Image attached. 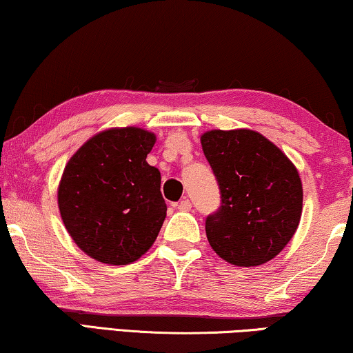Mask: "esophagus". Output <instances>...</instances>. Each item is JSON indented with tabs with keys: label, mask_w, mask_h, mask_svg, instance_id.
Here are the masks:
<instances>
[{
	"label": "esophagus",
	"mask_w": 353,
	"mask_h": 353,
	"mask_svg": "<svg viewBox=\"0 0 353 353\" xmlns=\"http://www.w3.org/2000/svg\"><path fill=\"white\" fill-rule=\"evenodd\" d=\"M175 207L181 212H189V210H191V201H189V199H183V201L178 202Z\"/></svg>",
	"instance_id": "1"
}]
</instances>
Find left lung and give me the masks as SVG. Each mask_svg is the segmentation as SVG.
<instances>
[{"mask_svg":"<svg viewBox=\"0 0 353 353\" xmlns=\"http://www.w3.org/2000/svg\"><path fill=\"white\" fill-rule=\"evenodd\" d=\"M201 141L221 194V205L205 219L214 253L240 268L270 261L298 229L303 212L298 170L258 132L210 130Z\"/></svg>","mask_w":353,"mask_h":353,"instance_id":"8db88e82","label":"left lung"}]
</instances>
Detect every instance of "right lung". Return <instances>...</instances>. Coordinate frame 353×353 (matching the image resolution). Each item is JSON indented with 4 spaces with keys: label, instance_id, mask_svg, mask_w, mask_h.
Returning <instances> with one entry per match:
<instances>
[{
    "label": "right lung",
    "instance_id": "add662e5",
    "mask_svg": "<svg viewBox=\"0 0 353 353\" xmlns=\"http://www.w3.org/2000/svg\"><path fill=\"white\" fill-rule=\"evenodd\" d=\"M156 137L137 127L100 132L76 151L59 186V208L74 243L97 261L124 265L145 254L167 205L161 172L146 162Z\"/></svg>",
    "mask_w": 353,
    "mask_h": 353
}]
</instances>
